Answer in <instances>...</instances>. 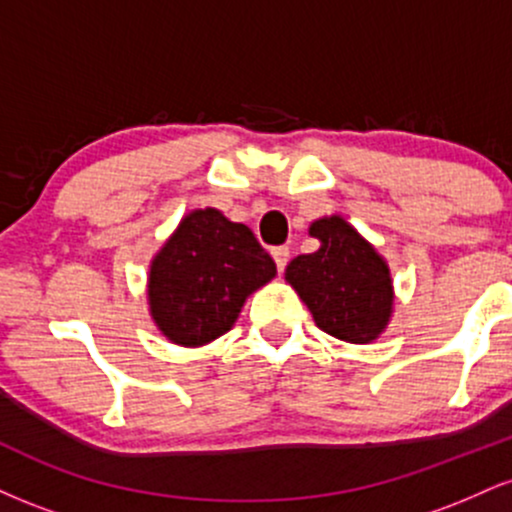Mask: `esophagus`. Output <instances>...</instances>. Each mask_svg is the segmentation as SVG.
<instances>
[{"mask_svg": "<svg viewBox=\"0 0 512 512\" xmlns=\"http://www.w3.org/2000/svg\"><path fill=\"white\" fill-rule=\"evenodd\" d=\"M272 257H274V262H276V269H279V274H284L286 262H289V248H284V245H281V248H274L272 250Z\"/></svg>", "mask_w": 512, "mask_h": 512, "instance_id": "esophagus-1", "label": "esophagus"}]
</instances>
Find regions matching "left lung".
<instances>
[{"mask_svg":"<svg viewBox=\"0 0 512 512\" xmlns=\"http://www.w3.org/2000/svg\"><path fill=\"white\" fill-rule=\"evenodd\" d=\"M308 233L320 248L291 260L284 279L322 332L346 344L375 342L395 310L387 260L339 214L315 219Z\"/></svg>","mask_w":512,"mask_h":512,"instance_id":"1","label":"left lung"}]
</instances>
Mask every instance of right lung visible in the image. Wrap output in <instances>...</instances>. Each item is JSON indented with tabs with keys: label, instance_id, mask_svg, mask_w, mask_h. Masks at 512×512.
Returning <instances> with one entry per match:
<instances>
[{
	"label": "right lung",
	"instance_id": "add662e5",
	"mask_svg": "<svg viewBox=\"0 0 512 512\" xmlns=\"http://www.w3.org/2000/svg\"><path fill=\"white\" fill-rule=\"evenodd\" d=\"M274 276V260L245 223L214 207L192 209L149 264V315L168 342L207 346L236 325L250 293Z\"/></svg>",
	"mask_w": 512,
	"mask_h": 512
}]
</instances>
